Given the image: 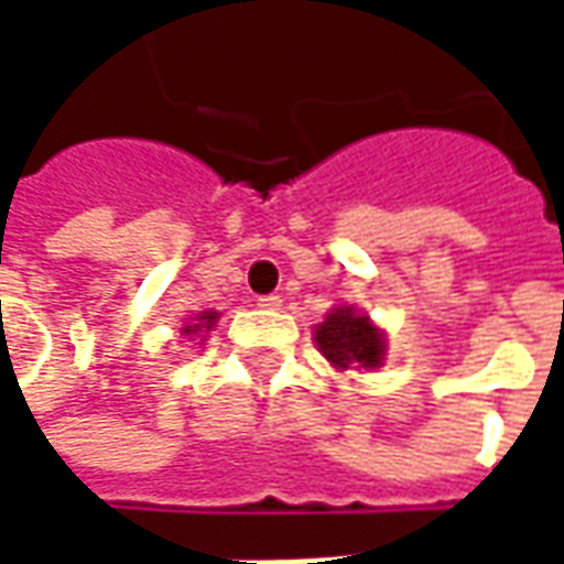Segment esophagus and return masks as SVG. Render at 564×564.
Returning <instances> with one entry per match:
<instances>
[{
	"label": "esophagus",
	"instance_id": "34e87169",
	"mask_svg": "<svg viewBox=\"0 0 564 564\" xmlns=\"http://www.w3.org/2000/svg\"><path fill=\"white\" fill-rule=\"evenodd\" d=\"M281 295H274V293H269V295H259L257 299V305L262 307V311H278V307H281Z\"/></svg>",
	"mask_w": 564,
	"mask_h": 564
}]
</instances>
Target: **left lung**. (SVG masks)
Segmentation results:
<instances>
[{
	"label": "left lung",
	"instance_id": "1",
	"mask_svg": "<svg viewBox=\"0 0 564 564\" xmlns=\"http://www.w3.org/2000/svg\"><path fill=\"white\" fill-rule=\"evenodd\" d=\"M314 338L332 366L378 368L383 362V332L350 307H335L326 323H319Z\"/></svg>",
	"mask_w": 564,
	"mask_h": 564
}]
</instances>
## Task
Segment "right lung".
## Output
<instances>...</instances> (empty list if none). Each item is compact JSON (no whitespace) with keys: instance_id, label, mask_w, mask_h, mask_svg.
Returning a JSON list of instances; mask_svg holds the SVG:
<instances>
[{"instance_id":"add662e5","label":"right lung","mask_w":564,"mask_h":564,"mask_svg":"<svg viewBox=\"0 0 564 564\" xmlns=\"http://www.w3.org/2000/svg\"><path fill=\"white\" fill-rule=\"evenodd\" d=\"M214 323H217V314H214V311H205V314H202V317H198L196 326H186L184 335H196L198 329H210V326H214Z\"/></svg>"}]
</instances>
